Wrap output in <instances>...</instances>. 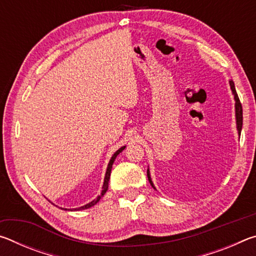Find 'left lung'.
<instances>
[{
	"label": "left lung",
	"mask_w": 256,
	"mask_h": 256,
	"mask_svg": "<svg viewBox=\"0 0 256 256\" xmlns=\"http://www.w3.org/2000/svg\"><path fill=\"white\" fill-rule=\"evenodd\" d=\"M229 84H230V88H232V92L234 94V98H235V112H236V124H237V131L238 134L240 136V132H242V104L240 102V98H238V94L236 92V89H235V84H234L232 81H229ZM146 175H148V180L150 182L151 186H152L154 188H156L154 186L152 180H151V177H150V172L148 170L146 172Z\"/></svg>",
	"instance_id": "obj_1"
}]
</instances>
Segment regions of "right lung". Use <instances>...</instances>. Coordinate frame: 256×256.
I'll return each instance as SVG.
<instances>
[{
	"mask_svg": "<svg viewBox=\"0 0 256 256\" xmlns=\"http://www.w3.org/2000/svg\"><path fill=\"white\" fill-rule=\"evenodd\" d=\"M124 149H125V146H122V148H120L118 151H116V152H115L114 154H112V157L110 158V164H108V166H107V170H106L105 180H104L102 190V194H100V196H98L96 198H94V201H92L90 203H88V204H86V206H80V208H76V209H73V210H74V211L84 210V209H88V208H92V206H94V204H97V202H98L99 200H100V198L104 196V194H105V193L107 192V190H108V182H110V172H112V164H114L116 157H118V154L122 152V151H123ZM68 210H70V209H68ZM71 211H72V209H71Z\"/></svg>",
	"mask_w": 256,
	"mask_h": 256,
	"instance_id": "add662e5",
	"label": "right lung"
}]
</instances>
